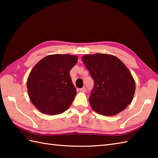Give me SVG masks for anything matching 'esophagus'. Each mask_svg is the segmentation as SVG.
I'll return each mask as SVG.
<instances>
[{"label": "esophagus", "instance_id": "obj_1", "mask_svg": "<svg viewBox=\"0 0 158 158\" xmlns=\"http://www.w3.org/2000/svg\"><path fill=\"white\" fill-rule=\"evenodd\" d=\"M80 92H86L85 87H83V88L80 89Z\"/></svg>", "mask_w": 158, "mask_h": 158}]
</instances>
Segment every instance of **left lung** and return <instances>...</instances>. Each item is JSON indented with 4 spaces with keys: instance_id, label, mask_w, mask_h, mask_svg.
<instances>
[{
    "instance_id": "8db88e82",
    "label": "left lung",
    "mask_w": 158,
    "mask_h": 158,
    "mask_svg": "<svg viewBox=\"0 0 158 158\" xmlns=\"http://www.w3.org/2000/svg\"><path fill=\"white\" fill-rule=\"evenodd\" d=\"M82 60L94 81L89 101L95 112L115 115L132 102L135 81L119 58L106 53H95L83 56Z\"/></svg>"
}]
</instances>
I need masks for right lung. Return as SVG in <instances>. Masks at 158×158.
<instances>
[{"instance_id":"1","label":"right lung","mask_w":158,"mask_h":158,"mask_svg":"<svg viewBox=\"0 0 158 158\" xmlns=\"http://www.w3.org/2000/svg\"><path fill=\"white\" fill-rule=\"evenodd\" d=\"M77 60V56L49 55L33 67L26 86L30 99L40 112L58 115L71 105L77 91L69 71Z\"/></svg>"}]
</instances>
